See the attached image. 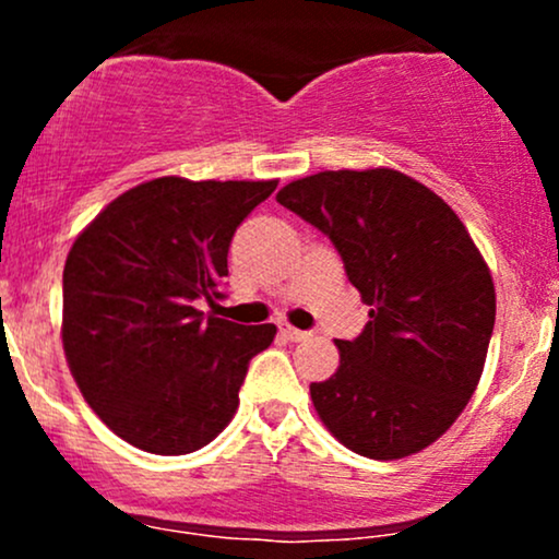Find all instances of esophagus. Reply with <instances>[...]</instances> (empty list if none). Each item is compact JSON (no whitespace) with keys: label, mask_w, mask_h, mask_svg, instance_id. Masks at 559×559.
<instances>
[{"label":"esophagus","mask_w":559,"mask_h":559,"mask_svg":"<svg viewBox=\"0 0 559 559\" xmlns=\"http://www.w3.org/2000/svg\"><path fill=\"white\" fill-rule=\"evenodd\" d=\"M278 331H281V336L286 338V342H305V338H310V331H299V329H294V325H288V323H281Z\"/></svg>","instance_id":"34e87169"}]
</instances>
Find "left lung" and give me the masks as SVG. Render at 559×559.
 <instances>
[{
	"instance_id": "1",
	"label": "left lung",
	"mask_w": 559,
	"mask_h": 559,
	"mask_svg": "<svg viewBox=\"0 0 559 559\" xmlns=\"http://www.w3.org/2000/svg\"><path fill=\"white\" fill-rule=\"evenodd\" d=\"M281 204L338 249L370 320L338 338V368L310 383L320 420L352 452L400 460L433 444L476 391L497 294L457 213L391 168L323 170Z\"/></svg>"
}]
</instances>
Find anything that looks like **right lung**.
Masks as SVG:
<instances>
[{
    "mask_svg": "<svg viewBox=\"0 0 559 559\" xmlns=\"http://www.w3.org/2000/svg\"><path fill=\"white\" fill-rule=\"evenodd\" d=\"M278 181L163 176L112 199L62 273V346L83 400L128 444L189 454L239 407L249 360L275 325L204 316L228 275L241 221Z\"/></svg>",
    "mask_w": 559,
    "mask_h": 559,
    "instance_id": "1",
    "label": "right lung"
}]
</instances>
